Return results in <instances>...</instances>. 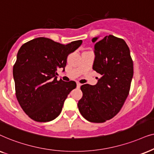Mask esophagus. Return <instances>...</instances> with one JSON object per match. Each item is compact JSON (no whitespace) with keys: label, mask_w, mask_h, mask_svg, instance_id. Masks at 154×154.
<instances>
[{"label":"esophagus","mask_w":154,"mask_h":154,"mask_svg":"<svg viewBox=\"0 0 154 154\" xmlns=\"http://www.w3.org/2000/svg\"><path fill=\"white\" fill-rule=\"evenodd\" d=\"M81 84L80 83H79V82H77V88H79L81 87Z\"/></svg>","instance_id":"esophagus-1"}]
</instances>
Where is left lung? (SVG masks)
<instances>
[{"label": "left lung", "mask_w": 154, "mask_h": 154, "mask_svg": "<svg viewBox=\"0 0 154 154\" xmlns=\"http://www.w3.org/2000/svg\"><path fill=\"white\" fill-rule=\"evenodd\" d=\"M98 37L92 38L95 42ZM93 69L101 75L96 85L81 86L79 112L91 122H104L118 113L128 98L133 73V61L126 42L106 36L94 46Z\"/></svg>", "instance_id": "obj_1"}]
</instances>
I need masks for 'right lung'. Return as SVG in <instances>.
Masks as SVG:
<instances>
[{
    "instance_id": "right-lung-1",
    "label": "right lung",
    "mask_w": 154,
    "mask_h": 154,
    "mask_svg": "<svg viewBox=\"0 0 154 154\" xmlns=\"http://www.w3.org/2000/svg\"><path fill=\"white\" fill-rule=\"evenodd\" d=\"M82 41L64 45L39 37L25 43L18 51L13 66L16 97L24 112L36 122H49L62 111L65 100L76 82L57 79L58 68Z\"/></svg>"
}]
</instances>
